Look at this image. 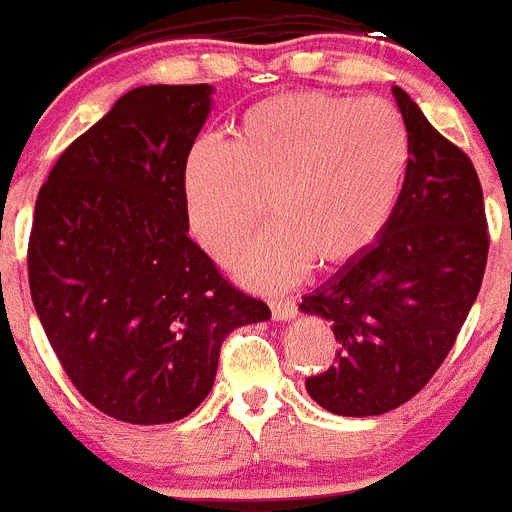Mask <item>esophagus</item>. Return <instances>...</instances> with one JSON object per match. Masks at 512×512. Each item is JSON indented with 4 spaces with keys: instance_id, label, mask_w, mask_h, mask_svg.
<instances>
[{
    "instance_id": "esophagus-1",
    "label": "esophagus",
    "mask_w": 512,
    "mask_h": 512,
    "mask_svg": "<svg viewBox=\"0 0 512 512\" xmlns=\"http://www.w3.org/2000/svg\"><path fill=\"white\" fill-rule=\"evenodd\" d=\"M271 314H274L276 322L292 320L297 314V302L294 299H279V302H271Z\"/></svg>"
}]
</instances>
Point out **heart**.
<instances>
[{
	"label": "heart",
	"instance_id": "obj_1",
	"mask_svg": "<svg viewBox=\"0 0 512 512\" xmlns=\"http://www.w3.org/2000/svg\"><path fill=\"white\" fill-rule=\"evenodd\" d=\"M409 167L393 103L307 91L253 103L228 144H192L182 162L190 231L215 261L251 236L261 203L274 220L236 259L256 289L289 287L309 264L337 269L378 238Z\"/></svg>",
	"mask_w": 512,
	"mask_h": 512
}]
</instances>
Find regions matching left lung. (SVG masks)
<instances>
[{"instance_id": "obj_1", "label": "left lung", "mask_w": 512, "mask_h": 512, "mask_svg": "<svg viewBox=\"0 0 512 512\" xmlns=\"http://www.w3.org/2000/svg\"><path fill=\"white\" fill-rule=\"evenodd\" d=\"M409 167L375 246L302 299L332 325L335 363L307 393L337 416H381L414 398L452 350L485 276L487 218L475 164L393 86Z\"/></svg>"}]
</instances>
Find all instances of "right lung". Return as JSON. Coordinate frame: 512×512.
Segmentation results:
<instances>
[{"instance_id": "add662e5", "label": "right lung", "mask_w": 512, "mask_h": 512, "mask_svg": "<svg viewBox=\"0 0 512 512\" xmlns=\"http://www.w3.org/2000/svg\"><path fill=\"white\" fill-rule=\"evenodd\" d=\"M213 86H139L40 187L27 246L35 312L70 383L126 424L198 409L236 327L269 320L187 236L182 162Z\"/></svg>"}]
</instances>
